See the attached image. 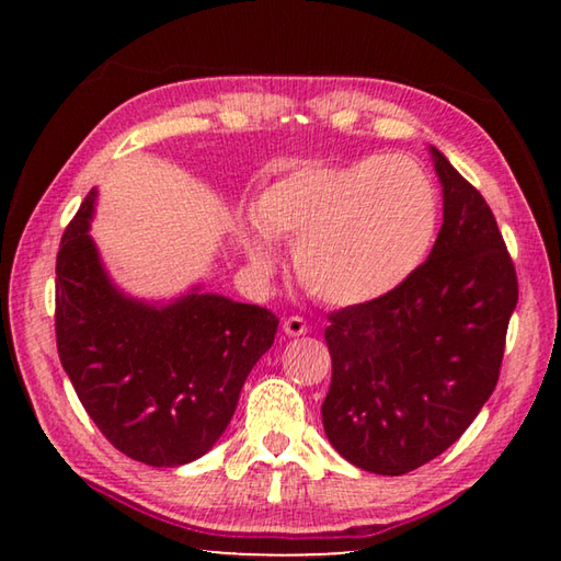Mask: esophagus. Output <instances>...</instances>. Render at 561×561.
<instances>
[{
  "label": "esophagus",
  "mask_w": 561,
  "mask_h": 561,
  "mask_svg": "<svg viewBox=\"0 0 561 561\" xmlns=\"http://www.w3.org/2000/svg\"><path fill=\"white\" fill-rule=\"evenodd\" d=\"M282 331L287 336H304L309 331V327H307V321H304L301 317H287L282 321Z\"/></svg>",
  "instance_id": "1"
}]
</instances>
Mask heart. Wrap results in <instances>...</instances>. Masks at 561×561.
Segmentation results:
<instances>
[{"instance_id": "1", "label": "heart", "mask_w": 561, "mask_h": 561, "mask_svg": "<svg viewBox=\"0 0 561 561\" xmlns=\"http://www.w3.org/2000/svg\"><path fill=\"white\" fill-rule=\"evenodd\" d=\"M257 222L244 227L252 267L277 262L294 242L304 287L334 307L376 301L413 277L438 234V185L411 156H368L344 165H304L262 190Z\"/></svg>"}]
</instances>
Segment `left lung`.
<instances>
[{"label": "left lung", "instance_id": "left-lung-1", "mask_svg": "<svg viewBox=\"0 0 561 561\" xmlns=\"http://www.w3.org/2000/svg\"><path fill=\"white\" fill-rule=\"evenodd\" d=\"M443 227L403 287L329 317L331 386L321 405L334 450L360 470L405 474L468 431L497 386L517 274L495 215L431 146Z\"/></svg>", "mask_w": 561, "mask_h": 561}]
</instances>
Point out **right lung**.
Segmentation results:
<instances>
[{"mask_svg": "<svg viewBox=\"0 0 561 561\" xmlns=\"http://www.w3.org/2000/svg\"><path fill=\"white\" fill-rule=\"evenodd\" d=\"M93 187L56 257V346L73 391L113 448L178 468L220 440L279 319L193 284L168 301L123 291L91 237Z\"/></svg>", "mask_w": 561, "mask_h": 561, "instance_id": "1", "label": "right lung"}]
</instances>
